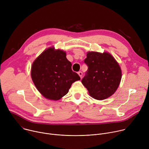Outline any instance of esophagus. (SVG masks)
I'll return each mask as SVG.
<instances>
[{
  "label": "esophagus",
  "instance_id": "obj_1",
  "mask_svg": "<svg viewBox=\"0 0 149 149\" xmlns=\"http://www.w3.org/2000/svg\"><path fill=\"white\" fill-rule=\"evenodd\" d=\"M78 74L79 75V76L80 77V78H82V72H81V71H79L78 72Z\"/></svg>",
  "mask_w": 149,
  "mask_h": 149
}]
</instances>
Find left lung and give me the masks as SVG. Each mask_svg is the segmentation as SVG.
I'll return each mask as SVG.
<instances>
[{"mask_svg": "<svg viewBox=\"0 0 149 149\" xmlns=\"http://www.w3.org/2000/svg\"><path fill=\"white\" fill-rule=\"evenodd\" d=\"M84 62L88 68L81 82L90 95L98 100L111 96L121 79V70L114 58L108 52H88Z\"/></svg>", "mask_w": 149, "mask_h": 149, "instance_id": "1", "label": "left lung"}]
</instances>
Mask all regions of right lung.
Returning a JSON list of instances; mask_svg holds the SVG:
<instances>
[{"mask_svg":"<svg viewBox=\"0 0 149 149\" xmlns=\"http://www.w3.org/2000/svg\"><path fill=\"white\" fill-rule=\"evenodd\" d=\"M65 52L49 48L33 62L31 77L39 93L47 99L58 100L69 91L71 85L80 80L71 68Z\"/></svg>","mask_w":149,"mask_h":149,"instance_id":"1","label":"right lung"}]
</instances>
